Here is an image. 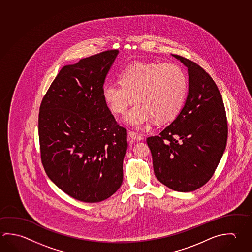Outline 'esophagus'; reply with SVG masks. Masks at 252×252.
<instances>
[{
  "label": "esophagus",
  "instance_id": "1",
  "mask_svg": "<svg viewBox=\"0 0 252 252\" xmlns=\"http://www.w3.org/2000/svg\"><path fill=\"white\" fill-rule=\"evenodd\" d=\"M128 135H129L131 139L134 140V141H141L143 139V135L142 134L138 133V132H132V131H130V132H128Z\"/></svg>",
  "mask_w": 252,
  "mask_h": 252
}]
</instances>
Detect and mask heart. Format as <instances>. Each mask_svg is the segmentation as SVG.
<instances>
[{"label":"heart","mask_w":252,"mask_h":252,"mask_svg":"<svg viewBox=\"0 0 252 252\" xmlns=\"http://www.w3.org/2000/svg\"><path fill=\"white\" fill-rule=\"evenodd\" d=\"M120 84L108 83L102 96L114 113H123L132 102L136 104L126 121L137 128L148 126L154 120L164 123L181 111L188 92L185 71L173 63L134 62L120 76Z\"/></svg>","instance_id":"obj_1"}]
</instances>
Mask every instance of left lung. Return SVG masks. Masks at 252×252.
I'll return each instance as SVG.
<instances>
[{
  "instance_id": "left-lung-1",
  "label": "left lung",
  "mask_w": 252,
  "mask_h": 252,
  "mask_svg": "<svg viewBox=\"0 0 252 252\" xmlns=\"http://www.w3.org/2000/svg\"><path fill=\"white\" fill-rule=\"evenodd\" d=\"M188 67L189 90L185 105L158 135L147 138L155 175L179 192L206 184L214 174L227 141V120L220 92L202 67L172 55Z\"/></svg>"
}]
</instances>
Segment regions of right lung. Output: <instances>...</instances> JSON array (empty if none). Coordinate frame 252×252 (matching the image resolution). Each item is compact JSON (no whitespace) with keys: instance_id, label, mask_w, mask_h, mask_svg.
<instances>
[{"instance_id":"right-lung-1","label":"right lung","mask_w":252,"mask_h":252,"mask_svg":"<svg viewBox=\"0 0 252 252\" xmlns=\"http://www.w3.org/2000/svg\"><path fill=\"white\" fill-rule=\"evenodd\" d=\"M118 49L63 67L40 103V159L49 179L85 203L109 198L123 181L127 132L102 96Z\"/></svg>"}]
</instances>
